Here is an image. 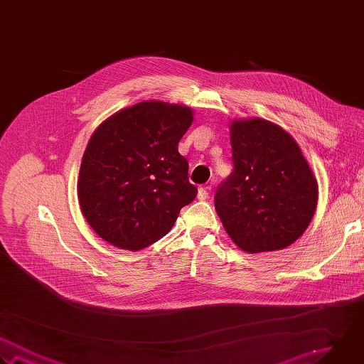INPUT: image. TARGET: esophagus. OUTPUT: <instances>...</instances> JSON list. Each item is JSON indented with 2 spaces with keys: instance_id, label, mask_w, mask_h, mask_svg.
Segmentation results:
<instances>
[{
  "instance_id": "34e87169",
  "label": "esophagus",
  "mask_w": 364,
  "mask_h": 364,
  "mask_svg": "<svg viewBox=\"0 0 364 364\" xmlns=\"http://www.w3.org/2000/svg\"><path fill=\"white\" fill-rule=\"evenodd\" d=\"M209 198V188H199L198 191V199L205 200Z\"/></svg>"
}]
</instances>
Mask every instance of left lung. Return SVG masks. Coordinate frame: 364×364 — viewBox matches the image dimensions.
<instances>
[{"instance_id":"left-lung-1","label":"left lung","mask_w":364,"mask_h":364,"mask_svg":"<svg viewBox=\"0 0 364 364\" xmlns=\"http://www.w3.org/2000/svg\"><path fill=\"white\" fill-rule=\"evenodd\" d=\"M230 144L233 171L215 195L225 230L247 253L290 246L307 229L318 192L299 145L262 118L233 121Z\"/></svg>"}]
</instances>
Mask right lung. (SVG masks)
<instances>
[{"label": "right lung", "instance_id": "obj_1", "mask_svg": "<svg viewBox=\"0 0 364 364\" xmlns=\"http://www.w3.org/2000/svg\"><path fill=\"white\" fill-rule=\"evenodd\" d=\"M189 107L144 101L105 119L82 156L78 200L90 226L111 245L144 249L164 237L198 193L178 144Z\"/></svg>", "mask_w": 364, "mask_h": 364}]
</instances>
